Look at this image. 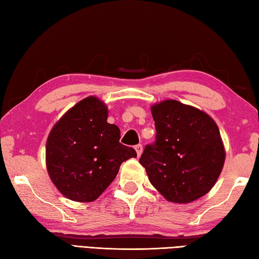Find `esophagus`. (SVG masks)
Masks as SVG:
<instances>
[{
	"label": "esophagus",
	"mask_w": 259,
	"mask_h": 259,
	"mask_svg": "<svg viewBox=\"0 0 259 259\" xmlns=\"http://www.w3.org/2000/svg\"><path fill=\"white\" fill-rule=\"evenodd\" d=\"M135 149L137 151V155H138V157H140L141 153H142V150H144V148H142V145H137L135 147Z\"/></svg>",
	"instance_id": "esophagus-1"
}]
</instances>
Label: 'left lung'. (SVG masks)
<instances>
[{"mask_svg": "<svg viewBox=\"0 0 259 259\" xmlns=\"http://www.w3.org/2000/svg\"><path fill=\"white\" fill-rule=\"evenodd\" d=\"M156 141L139 162L151 185L168 201L188 203L205 196L221 175L225 148L216 122L177 100L153 104Z\"/></svg>", "mask_w": 259, "mask_h": 259, "instance_id": "8db88e82", "label": "left lung"}]
</instances>
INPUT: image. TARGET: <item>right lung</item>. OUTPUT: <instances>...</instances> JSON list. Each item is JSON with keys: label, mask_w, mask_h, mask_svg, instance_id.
<instances>
[{"label": "right lung", "mask_w": 259, "mask_h": 259, "mask_svg": "<svg viewBox=\"0 0 259 259\" xmlns=\"http://www.w3.org/2000/svg\"><path fill=\"white\" fill-rule=\"evenodd\" d=\"M107 119L104 102L88 97L65 112L48 137L49 176L71 200H96L112 183L121 163L137 157L134 148L120 144V129Z\"/></svg>", "instance_id": "add662e5"}]
</instances>
